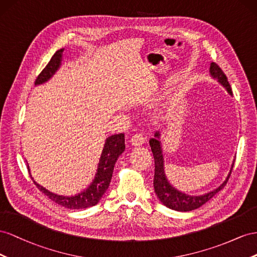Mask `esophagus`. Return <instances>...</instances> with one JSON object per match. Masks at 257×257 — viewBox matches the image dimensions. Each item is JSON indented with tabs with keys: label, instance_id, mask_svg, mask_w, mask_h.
<instances>
[{
	"label": "esophagus",
	"instance_id": "34e87169",
	"mask_svg": "<svg viewBox=\"0 0 257 257\" xmlns=\"http://www.w3.org/2000/svg\"><path fill=\"white\" fill-rule=\"evenodd\" d=\"M146 141V137L142 133H137L133 138H131L130 143L134 146H140Z\"/></svg>",
	"mask_w": 257,
	"mask_h": 257
}]
</instances>
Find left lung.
I'll use <instances>...</instances> for the list:
<instances>
[{
    "mask_svg": "<svg viewBox=\"0 0 257 257\" xmlns=\"http://www.w3.org/2000/svg\"><path fill=\"white\" fill-rule=\"evenodd\" d=\"M210 74L213 78H216L219 84H222L227 91L232 94L231 87L228 83V79L225 75V73L222 69L218 67L215 62H212L210 65ZM159 133L154 135V138L150 140V145L152 149V153L155 160V174H154V189L158 197V199L163 202L167 208L175 210V211H182L187 212L195 209L200 208L202 204L209 201L212 197L217 194L225 185L227 181H228L231 170L233 168V163L231 165V169L229 174L227 175L226 180L219 185L216 189L212 190L210 193H207L201 196H189L184 193L180 192V190L175 189L169 182H168L166 174H165V168H164V156H163V150H161V143L159 141ZM234 161V160H233Z\"/></svg>",
    "mask_w": 257,
    "mask_h": 257,
    "instance_id": "obj_1",
    "label": "left lung"
}]
</instances>
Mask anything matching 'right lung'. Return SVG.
I'll return each instance as SVG.
<instances>
[{
    "mask_svg": "<svg viewBox=\"0 0 257 257\" xmlns=\"http://www.w3.org/2000/svg\"><path fill=\"white\" fill-rule=\"evenodd\" d=\"M63 50H64L63 48L57 50L55 55L51 57L48 64L40 73L38 78L35 79V85H40L47 82V80L55 74L56 71L59 69L61 64ZM124 148H126V146H124L123 134L108 137L105 141L103 151H102V154H101V158L99 161L98 170L96 173V177H94V180L92 181L91 184L88 186L86 190H84V192H82L76 196L63 197V196L56 195V194L50 193L49 190L44 188L43 186L39 185L35 181L33 182L41 192L43 194H45L49 199L55 201L58 204H60V206L64 208L76 210V209H86V208L92 207L100 201L102 196L104 195L106 189L108 188L109 183H111L115 163L117 158H118L121 155V153L124 151Z\"/></svg>",
    "mask_w": 257,
    "mask_h": 257,
    "instance_id": "add662e5",
    "label": "right lung"
}]
</instances>
